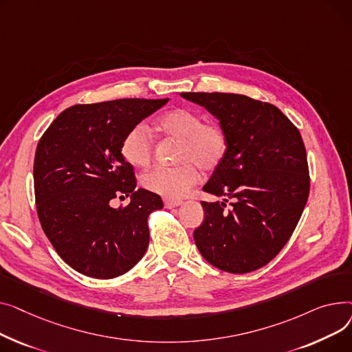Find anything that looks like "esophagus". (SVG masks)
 I'll return each instance as SVG.
<instances>
[{"instance_id":"34e87169","label":"esophagus","mask_w":352,"mask_h":352,"mask_svg":"<svg viewBox=\"0 0 352 352\" xmlns=\"http://www.w3.org/2000/svg\"><path fill=\"white\" fill-rule=\"evenodd\" d=\"M164 208L166 209H173L177 208V206L182 204V200H170V199H164Z\"/></svg>"}]
</instances>
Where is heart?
<instances>
[{"instance_id":"b5f03b06","label":"heart","mask_w":352,"mask_h":352,"mask_svg":"<svg viewBox=\"0 0 352 352\" xmlns=\"http://www.w3.org/2000/svg\"><path fill=\"white\" fill-rule=\"evenodd\" d=\"M157 131L168 139L180 140L177 155L179 166L155 168L142 176L146 190L177 200L200 180L203 172H214L221 166L229 152V136L217 122L204 120L192 109L175 108L163 113L157 120ZM153 138L149 129L138 123L122 140L120 153L135 168H144L153 157Z\"/></svg>"}]
</instances>
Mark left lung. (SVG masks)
<instances>
[{"instance_id":"obj_1","label":"left lung","mask_w":352,"mask_h":352,"mask_svg":"<svg viewBox=\"0 0 352 352\" xmlns=\"http://www.w3.org/2000/svg\"><path fill=\"white\" fill-rule=\"evenodd\" d=\"M180 95L214 115L229 136V152L203 190L233 203L224 210L226 203L201 201L197 249L223 272H254L280 253L305 208L309 173L302 138L268 102L239 94Z\"/></svg>"}]
</instances>
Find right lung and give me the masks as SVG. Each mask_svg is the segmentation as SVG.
I'll use <instances>...</instances> for the list:
<instances>
[{
	"label": "right lung",
	"instance_id": "right-lung-1",
	"mask_svg": "<svg viewBox=\"0 0 352 352\" xmlns=\"http://www.w3.org/2000/svg\"><path fill=\"white\" fill-rule=\"evenodd\" d=\"M169 99H116L74 105L41 136L34 159L36 213L55 252L74 270L94 278L125 274L149 245V214L159 195L136 190L135 170L123 159L125 135ZM131 195L115 210L110 201Z\"/></svg>",
	"mask_w": 352,
	"mask_h": 352
}]
</instances>
